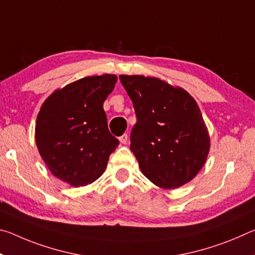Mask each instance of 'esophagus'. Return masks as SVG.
I'll list each match as a JSON object with an SVG mask.
<instances>
[{"label":"esophagus","mask_w":255,"mask_h":255,"mask_svg":"<svg viewBox=\"0 0 255 255\" xmlns=\"http://www.w3.org/2000/svg\"><path fill=\"white\" fill-rule=\"evenodd\" d=\"M119 140H120V143L122 144H126L127 141H128V135L127 133H124V135H122L119 137Z\"/></svg>","instance_id":"1"}]
</instances>
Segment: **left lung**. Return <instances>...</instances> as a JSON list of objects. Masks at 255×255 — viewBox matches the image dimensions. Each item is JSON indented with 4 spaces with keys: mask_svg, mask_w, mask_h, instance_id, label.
<instances>
[{
    "mask_svg": "<svg viewBox=\"0 0 255 255\" xmlns=\"http://www.w3.org/2000/svg\"><path fill=\"white\" fill-rule=\"evenodd\" d=\"M135 109L130 149L144 175L163 189L191 181L208 156L210 139L197 102L155 77L120 75Z\"/></svg>",
    "mask_w": 255,
    "mask_h": 255,
    "instance_id": "1",
    "label": "left lung"
}]
</instances>
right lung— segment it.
Segmentation results:
<instances>
[{"mask_svg":"<svg viewBox=\"0 0 255 255\" xmlns=\"http://www.w3.org/2000/svg\"><path fill=\"white\" fill-rule=\"evenodd\" d=\"M117 76H88L57 90L41 106L36 143L56 178L83 187L100 178L119 140L108 129L103 102Z\"/></svg>","mask_w":255,"mask_h":255,"instance_id":"obj_1","label":"right lung"}]
</instances>
